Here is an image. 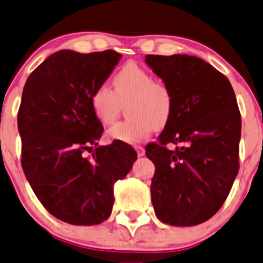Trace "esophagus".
I'll return each instance as SVG.
<instances>
[{"instance_id":"obj_1","label":"esophagus","mask_w":263,"mask_h":263,"mask_svg":"<svg viewBox=\"0 0 263 263\" xmlns=\"http://www.w3.org/2000/svg\"><path fill=\"white\" fill-rule=\"evenodd\" d=\"M136 152L139 157H144L145 155V149L142 146H136Z\"/></svg>"}]
</instances>
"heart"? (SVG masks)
<instances>
[{"instance_id": "1", "label": "heart", "mask_w": 263, "mask_h": 263, "mask_svg": "<svg viewBox=\"0 0 263 263\" xmlns=\"http://www.w3.org/2000/svg\"><path fill=\"white\" fill-rule=\"evenodd\" d=\"M114 91L99 85L90 98L93 114L104 126H110L119 114V103L131 99L127 114L131 117L109 129V136L123 142H140L157 127L164 126L172 113V95L152 73L136 64H127L114 76Z\"/></svg>"}]
</instances>
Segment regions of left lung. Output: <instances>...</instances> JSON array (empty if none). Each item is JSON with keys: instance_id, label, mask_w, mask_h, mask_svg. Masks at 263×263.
Segmentation results:
<instances>
[{"instance_id": "1", "label": "left lung", "mask_w": 263, "mask_h": 263, "mask_svg": "<svg viewBox=\"0 0 263 263\" xmlns=\"http://www.w3.org/2000/svg\"><path fill=\"white\" fill-rule=\"evenodd\" d=\"M145 63L172 95L159 142L146 145L154 163L152 203L171 226H195L222 207L239 171L241 118L231 83L203 59L146 55ZM180 143L175 151L167 143Z\"/></svg>"}]
</instances>
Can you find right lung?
Segmentation results:
<instances>
[{
    "instance_id": "obj_1",
    "label": "right lung",
    "mask_w": 263,
    "mask_h": 263,
    "mask_svg": "<svg viewBox=\"0 0 263 263\" xmlns=\"http://www.w3.org/2000/svg\"><path fill=\"white\" fill-rule=\"evenodd\" d=\"M121 58L113 50H60L30 73L23 90L17 113L23 171L43 207L70 225L108 220L114 182L137 159L134 147L119 140L99 146L104 128L90 103ZM85 151L93 154L87 158Z\"/></svg>"
}]
</instances>
